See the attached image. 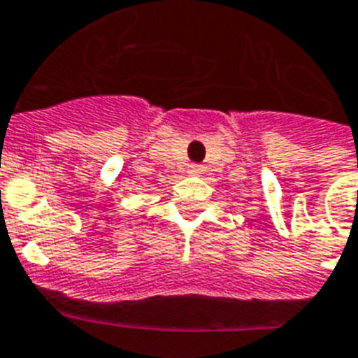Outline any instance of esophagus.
Wrapping results in <instances>:
<instances>
[{
    "label": "esophagus",
    "mask_w": 358,
    "mask_h": 358,
    "mask_svg": "<svg viewBox=\"0 0 358 358\" xmlns=\"http://www.w3.org/2000/svg\"><path fill=\"white\" fill-rule=\"evenodd\" d=\"M187 172H189V174H203V166L201 164H189V166H187Z\"/></svg>",
    "instance_id": "1"
}]
</instances>
